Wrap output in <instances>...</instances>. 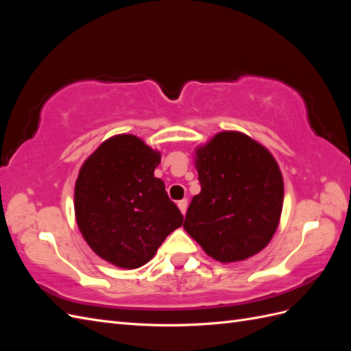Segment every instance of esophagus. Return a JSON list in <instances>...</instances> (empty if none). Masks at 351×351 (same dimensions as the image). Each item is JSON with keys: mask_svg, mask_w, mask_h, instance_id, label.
Segmentation results:
<instances>
[{"mask_svg": "<svg viewBox=\"0 0 351 351\" xmlns=\"http://www.w3.org/2000/svg\"><path fill=\"white\" fill-rule=\"evenodd\" d=\"M178 208H180V210H182V214L183 215H186V210H187V199H182V200H178Z\"/></svg>", "mask_w": 351, "mask_h": 351, "instance_id": "obj_1", "label": "esophagus"}]
</instances>
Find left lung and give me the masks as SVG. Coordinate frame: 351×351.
<instances>
[{
    "label": "left lung",
    "mask_w": 351,
    "mask_h": 351,
    "mask_svg": "<svg viewBox=\"0 0 351 351\" xmlns=\"http://www.w3.org/2000/svg\"><path fill=\"white\" fill-rule=\"evenodd\" d=\"M196 156L200 193L187 208L184 230L215 261L253 256L278 227L284 183L277 162L237 132L218 133Z\"/></svg>",
    "instance_id": "left-lung-1"
}]
</instances>
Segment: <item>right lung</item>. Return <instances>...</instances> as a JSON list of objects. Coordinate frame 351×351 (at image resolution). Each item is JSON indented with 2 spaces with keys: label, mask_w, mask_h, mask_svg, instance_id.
<instances>
[{
  "label": "right lung",
  "mask_w": 351,
  "mask_h": 351,
  "mask_svg": "<svg viewBox=\"0 0 351 351\" xmlns=\"http://www.w3.org/2000/svg\"><path fill=\"white\" fill-rule=\"evenodd\" d=\"M161 155L132 134L104 142L83 164L74 190L77 226L92 250L117 267L154 258L183 215L154 171Z\"/></svg>",
  "instance_id": "obj_1"
}]
</instances>
